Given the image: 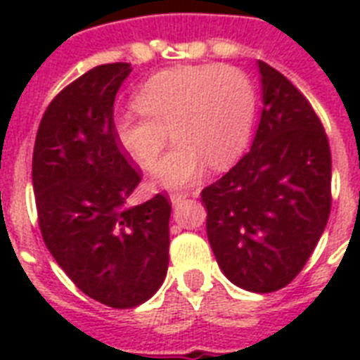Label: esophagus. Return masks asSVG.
Listing matches in <instances>:
<instances>
[{"label": "esophagus", "mask_w": 360, "mask_h": 360, "mask_svg": "<svg viewBox=\"0 0 360 360\" xmlns=\"http://www.w3.org/2000/svg\"><path fill=\"white\" fill-rule=\"evenodd\" d=\"M186 198H188L186 192H172V194H169V202L174 203V205H179L181 202H185Z\"/></svg>", "instance_id": "34e87169"}]
</instances>
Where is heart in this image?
I'll return each mask as SVG.
<instances>
[{
	"label": "heart",
	"instance_id": "heart-1",
	"mask_svg": "<svg viewBox=\"0 0 360 360\" xmlns=\"http://www.w3.org/2000/svg\"><path fill=\"white\" fill-rule=\"evenodd\" d=\"M136 112L117 115V143L141 168H153L160 186L181 188L207 169L230 166L245 153L256 124L257 95L252 80L236 67L191 65L151 76L136 93Z\"/></svg>",
	"mask_w": 360,
	"mask_h": 360
}]
</instances>
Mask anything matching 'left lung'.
<instances>
[{
  "instance_id": "1",
  "label": "left lung",
  "mask_w": 360,
  "mask_h": 360,
  "mask_svg": "<svg viewBox=\"0 0 360 360\" xmlns=\"http://www.w3.org/2000/svg\"><path fill=\"white\" fill-rule=\"evenodd\" d=\"M262 75V120L250 151L202 191L219 267L254 293L301 273L330 213V149L304 95L271 65Z\"/></svg>"
}]
</instances>
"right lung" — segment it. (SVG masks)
I'll list each match as a JSON object with an SVG mask.
<instances>
[{"label":"right lung","instance_id":"right-lung-1","mask_svg":"<svg viewBox=\"0 0 360 360\" xmlns=\"http://www.w3.org/2000/svg\"><path fill=\"white\" fill-rule=\"evenodd\" d=\"M129 63L98 65L65 87L42 115L33 192L44 245L87 297L112 308L151 299L168 271L164 194L130 207L141 175L114 132V101Z\"/></svg>","mask_w":360,"mask_h":360}]
</instances>
